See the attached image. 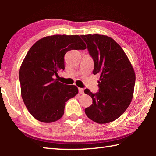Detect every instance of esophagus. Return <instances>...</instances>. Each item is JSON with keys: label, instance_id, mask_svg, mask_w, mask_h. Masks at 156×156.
I'll list each match as a JSON object with an SVG mask.
<instances>
[{"label": "esophagus", "instance_id": "obj_1", "mask_svg": "<svg viewBox=\"0 0 156 156\" xmlns=\"http://www.w3.org/2000/svg\"><path fill=\"white\" fill-rule=\"evenodd\" d=\"M78 91L80 94H84V89L83 88H78Z\"/></svg>", "mask_w": 156, "mask_h": 156}]
</instances>
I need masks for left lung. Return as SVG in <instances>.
<instances>
[{"label":"left lung","mask_w":156,"mask_h":156,"mask_svg":"<svg viewBox=\"0 0 156 156\" xmlns=\"http://www.w3.org/2000/svg\"><path fill=\"white\" fill-rule=\"evenodd\" d=\"M94 62V75H100L99 91L86 89L93 100L85 109L89 118L99 124L114 121L125 112L133 98L136 75L130 61L119 44L110 37L82 35Z\"/></svg>","instance_id":"8db88e82"}]
</instances>
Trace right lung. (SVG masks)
Wrapping results in <instances>:
<instances>
[{
	"mask_svg": "<svg viewBox=\"0 0 156 156\" xmlns=\"http://www.w3.org/2000/svg\"><path fill=\"white\" fill-rule=\"evenodd\" d=\"M78 35H54L36 42L20 66L21 96L34 118L49 123L64 114L65 102L78 93L75 85L60 83L54 76L65 69V54L72 49H85Z\"/></svg>",
	"mask_w": 156,
	"mask_h": 156,
	"instance_id": "right-lung-1",
	"label": "right lung"
}]
</instances>
